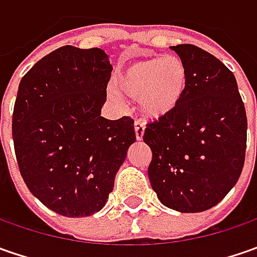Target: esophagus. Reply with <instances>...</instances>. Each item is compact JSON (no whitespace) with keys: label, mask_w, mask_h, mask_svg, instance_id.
<instances>
[{"label":"esophagus","mask_w":257,"mask_h":257,"mask_svg":"<svg viewBox=\"0 0 257 257\" xmlns=\"http://www.w3.org/2000/svg\"><path fill=\"white\" fill-rule=\"evenodd\" d=\"M134 132H136V139H137V140H143L144 123L137 120V121L134 123Z\"/></svg>","instance_id":"34e87169"}]
</instances>
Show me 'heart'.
<instances>
[{
	"label": "heart",
	"mask_w": 257,
	"mask_h": 257,
	"mask_svg": "<svg viewBox=\"0 0 257 257\" xmlns=\"http://www.w3.org/2000/svg\"><path fill=\"white\" fill-rule=\"evenodd\" d=\"M187 85L189 70L177 55L137 60L115 78V88L130 98H139L140 111L152 120L174 113L182 104Z\"/></svg>",
	"instance_id": "heart-1"
}]
</instances>
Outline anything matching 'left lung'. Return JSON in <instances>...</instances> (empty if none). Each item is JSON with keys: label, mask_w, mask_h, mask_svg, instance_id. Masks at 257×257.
Wrapping results in <instances>:
<instances>
[{"label": "left lung", "mask_w": 257, "mask_h": 257, "mask_svg": "<svg viewBox=\"0 0 257 257\" xmlns=\"http://www.w3.org/2000/svg\"><path fill=\"white\" fill-rule=\"evenodd\" d=\"M187 65L180 107L147 124L149 179L159 200L182 213L216 206L237 183L246 154L247 118L233 73L192 44L172 47Z\"/></svg>", "instance_id": "8db88e82"}]
</instances>
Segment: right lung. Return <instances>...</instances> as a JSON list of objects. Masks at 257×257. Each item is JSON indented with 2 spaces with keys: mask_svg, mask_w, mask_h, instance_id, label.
<instances>
[{
  "mask_svg": "<svg viewBox=\"0 0 257 257\" xmlns=\"http://www.w3.org/2000/svg\"><path fill=\"white\" fill-rule=\"evenodd\" d=\"M113 67L101 48L64 45L23 77L13 114L17 162L28 190L67 217L100 212L136 142L134 120L101 107Z\"/></svg>",
  "mask_w": 257,
  "mask_h": 257,
  "instance_id": "right-lung-1",
  "label": "right lung"
}]
</instances>
